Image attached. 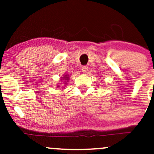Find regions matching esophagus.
<instances>
[{
    "instance_id": "34e87169",
    "label": "esophagus",
    "mask_w": 154,
    "mask_h": 154,
    "mask_svg": "<svg viewBox=\"0 0 154 154\" xmlns=\"http://www.w3.org/2000/svg\"><path fill=\"white\" fill-rule=\"evenodd\" d=\"M87 70H88V67H87V66H82V71L83 72H87Z\"/></svg>"
}]
</instances>
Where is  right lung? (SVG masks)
Returning <instances> with one entry per match:
<instances>
[{"label": "right lung", "mask_w": 154, "mask_h": 154, "mask_svg": "<svg viewBox=\"0 0 154 154\" xmlns=\"http://www.w3.org/2000/svg\"><path fill=\"white\" fill-rule=\"evenodd\" d=\"M67 79H68V77H67Z\"/></svg>", "instance_id": "right-lung-1"}]
</instances>
